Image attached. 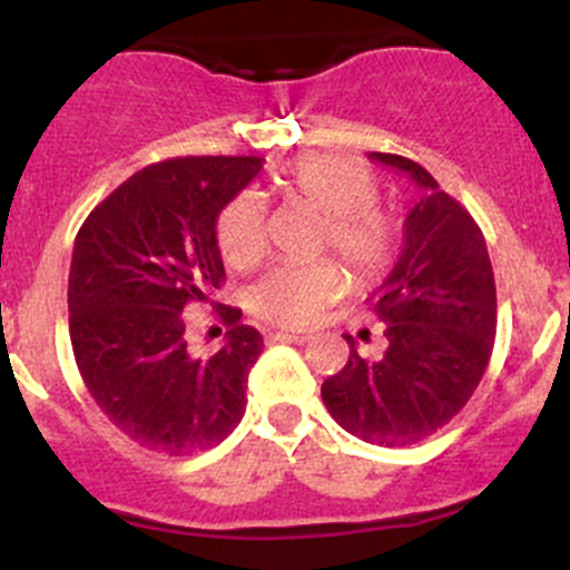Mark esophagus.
<instances>
[{
    "label": "esophagus",
    "instance_id": "obj_1",
    "mask_svg": "<svg viewBox=\"0 0 570 570\" xmlns=\"http://www.w3.org/2000/svg\"><path fill=\"white\" fill-rule=\"evenodd\" d=\"M269 338H275V342H295V344L308 342L306 333H292V331H273L269 333Z\"/></svg>",
    "mask_w": 570,
    "mask_h": 570
}]
</instances>
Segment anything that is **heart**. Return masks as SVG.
<instances>
[{
	"mask_svg": "<svg viewBox=\"0 0 570 570\" xmlns=\"http://www.w3.org/2000/svg\"><path fill=\"white\" fill-rule=\"evenodd\" d=\"M275 189L289 204L320 215L317 248L336 253L358 278H375L392 262L396 220L377 204L381 181L358 159L314 154L275 174ZM217 248L232 267H253L267 250V220L262 200L243 193L217 215ZM344 289V275L327 258L308 264H275L248 289L256 317L275 325H308Z\"/></svg>",
	"mask_w": 570,
	"mask_h": 570,
	"instance_id": "obj_1",
	"label": "heart"
}]
</instances>
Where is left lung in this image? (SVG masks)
<instances>
[{"mask_svg": "<svg viewBox=\"0 0 570 570\" xmlns=\"http://www.w3.org/2000/svg\"><path fill=\"white\" fill-rule=\"evenodd\" d=\"M416 184L405 243L389 278L370 295L383 322L377 353L353 336L342 372L322 383V402L366 444L411 446L458 416L480 386L497 338V284L474 217L419 163L370 154Z\"/></svg>", "mask_w": 570, "mask_h": 570, "instance_id": "8db88e82", "label": "left lung"}]
</instances>
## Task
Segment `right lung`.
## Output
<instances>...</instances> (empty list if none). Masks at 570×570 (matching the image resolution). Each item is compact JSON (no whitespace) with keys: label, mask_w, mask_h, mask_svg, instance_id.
<instances>
[{"label":"right lung","mask_w":570,"mask_h":570,"mask_svg":"<svg viewBox=\"0 0 570 570\" xmlns=\"http://www.w3.org/2000/svg\"><path fill=\"white\" fill-rule=\"evenodd\" d=\"M262 170L258 157H181L148 165L82 223L68 273V331L96 405L135 444L165 455L217 446L243 419L262 333L217 306L226 344L187 347L184 308L226 281L215 226ZM215 303V301H212Z\"/></svg>","instance_id":"1"}]
</instances>
